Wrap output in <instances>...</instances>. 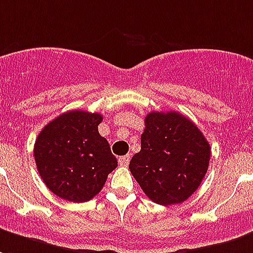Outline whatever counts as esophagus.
Instances as JSON below:
<instances>
[{"mask_svg": "<svg viewBox=\"0 0 253 253\" xmlns=\"http://www.w3.org/2000/svg\"><path fill=\"white\" fill-rule=\"evenodd\" d=\"M128 164H130V155L119 157V165H121V166H127Z\"/></svg>", "mask_w": 253, "mask_h": 253, "instance_id": "esophagus-1", "label": "esophagus"}]
</instances>
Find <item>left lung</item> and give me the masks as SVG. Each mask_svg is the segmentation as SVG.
<instances>
[{
	"instance_id": "1",
	"label": "left lung",
	"mask_w": 253,
	"mask_h": 253,
	"mask_svg": "<svg viewBox=\"0 0 253 253\" xmlns=\"http://www.w3.org/2000/svg\"><path fill=\"white\" fill-rule=\"evenodd\" d=\"M209 160L211 146L193 122L179 112L155 111L146 115L141 151L128 168L146 196L168 207L197 190Z\"/></svg>"
}]
</instances>
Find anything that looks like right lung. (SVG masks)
<instances>
[{
    "label": "right lung",
    "mask_w": 253,
    "mask_h": 253,
    "mask_svg": "<svg viewBox=\"0 0 253 253\" xmlns=\"http://www.w3.org/2000/svg\"><path fill=\"white\" fill-rule=\"evenodd\" d=\"M98 112L72 110L49 122L37 136L35 161L50 192L71 203H85L102 190L118 166L98 131Z\"/></svg>",
    "instance_id": "obj_1"
}]
</instances>
